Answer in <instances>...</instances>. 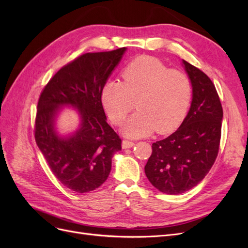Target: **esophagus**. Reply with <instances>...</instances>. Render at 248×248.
<instances>
[{
	"instance_id": "1",
	"label": "esophagus",
	"mask_w": 248,
	"mask_h": 248,
	"mask_svg": "<svg viewBox=\"0 0 248 248\" xmlns=\"http://www.w3.org/2000/svg\"><path fill=\"white\" fill-rule=\"evenodd\" d=\"M134 146V142L130 141V140H124L122 141V148L123 149H128V148H132Z\"/></svg>"
}]
</instances>
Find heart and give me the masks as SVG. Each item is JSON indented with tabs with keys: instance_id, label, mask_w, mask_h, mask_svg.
<instances>
[{
	"instance_id": "obj_1",
	"label": "heart",
	"mask_w": 248,
	"mask_h": 248,
	"mask_svg": "<svg viewBox=\"0 0 248 248\" xmlns=\"http://www.w3.org/2000/svg\"><path fill=\"white\" fill-rule=\"evenodd\" d=\"M123 82L104 85L101 99L111 122L122 125L137 108L123 128L125 136L142 138L154 130L169 134L181 125L191 99V85L186 74L169 69L160 60L141 56L122 71Z\"/></svg>"
}]
</instances>
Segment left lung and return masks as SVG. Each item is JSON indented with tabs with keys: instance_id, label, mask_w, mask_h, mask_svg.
<instances>
[{
	"instance_id": "obj_1",
	"label": "left lung",
	"mask_w": 248,
	"mask_h": 248,
	"mask_svg": "<svg viewBox=\"0 0 248 248\" xmlns=\"http://www.w3.org/2000/svg\"><path fill=\"white\" fill-rule=\"evenodd\" d=\"M192 86V101L181 126L152 144L145 167L148 180L168 194H181L197 186L214 164L221 137L222 107L212 80L183 60Z\"/></svg>"
}]
</instances>
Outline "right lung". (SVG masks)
<instances>
[{"label":"right lung","instance_id":"add662e5","mask_svg":"<svg viewBox=\"0 0 248 248\" xmlns=\"http://www.w3.org/2000/svg\"><path fill=\"white\" fill-rule=\"evenodd\" d=\"M126 47L87 52L62 67L40 94L35 120V140L54 176L76 192L92 191L106 182L111 158L121 139L108 124L101 92ZM77 107L80 128L61 138L54 129L58 109Z\"/></svg>","mask_w":248,"mask_h":248}]
</instances>
